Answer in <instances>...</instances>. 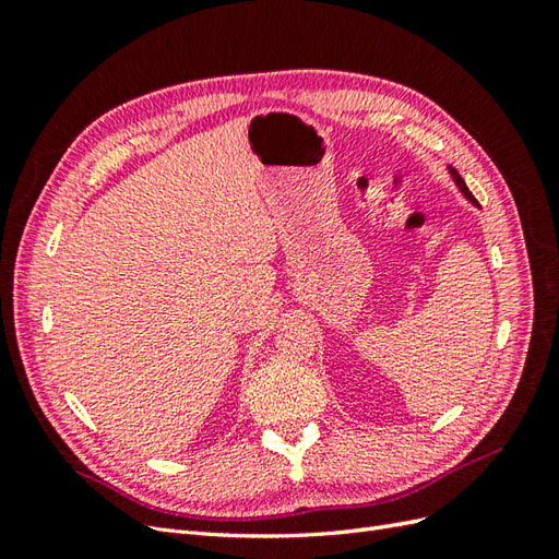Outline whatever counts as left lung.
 Returning <instances> with one entry per match:
<instances>
[{
    "instance_id": "left-lung-1",
    "label": "left lung",
    "mask_w": 559,
    "mask_h": 559,
    "mask_svg": "<svg viewBox=\"0 0 559 559\" xmlns=\"http://www.w3.org/2000/svg\"><path fill=\"white\" fill-rule=\"evenodd\" d=\"M448 173H450V177H452V181H454V186H456V189H460L462 191V195L471 202V205H476L478 207V200L476 198H473V193L468 191V186H466V181L462 179V175L460 173H456L454 170V167L452 165H448Z\"/></svg>"
}]
</instances>
